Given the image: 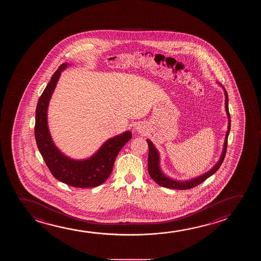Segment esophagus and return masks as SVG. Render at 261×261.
Here are the masks:
<instances>
[{"label": "esophagus", "mask_w": 261, "mask_h": 261, "mask_svg": "<svg viewBox=\"0 0 261 261\" xmlns=\"http://www.w3.org/2000/svg\"><path fill=\"white\" fill-rule=\"evenodd\" d=\"M135 130H136V132L140 134V135H144L145 133L147 132V127L143 123H139V124H137V125H136Z\"/></svg>", "instance_id": "1"}]
</instances>
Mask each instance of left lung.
I'll return each mask as SVG.
<instances>
[{
  "label": "left lung",
  "mask_w": 261,
  "mask_h": 261,
  "mask_svg": "<svg viewBox=\"0 0 261 261\" xmlns=\"http://www.w3.org/2000/svg\"><path fill=\"white\" fill-rule=\"evenodd\" d=\"M221 85L220 83H218ZM224 91V96H225V111H226L227 118H228V126H227V132L225 135V139L223 143V150L222 153L220 156L218 162L216 163V165L212 168L211 170H208L200 176H197L196 178H190V179H186V180H178L175 178H170L167 175L161 167V155L157 148L155 147L154 144L149 139H146L148 143V147H149V154H148V171L151 178L154 180L157 184H159L162 187L168 188V189H192L196 186L199 185L202 182H204L206 178L211 177L213 174L216 173L217 170L219 169L221 164L223 163L225 154H226L227 140H228V136L230 133V117L229 113V108H228V94L224 88L221 85Z\"/></svg>",
  "instance_id": "1"
}]
</instances>
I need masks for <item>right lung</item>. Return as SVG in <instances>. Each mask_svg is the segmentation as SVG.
I'll list each match as a JSON object with an SVG mask.
<instances>
[{
    "label": "right lung",
    "mask_w": 261,
    "mask_h": 261,
    "mask_svg": "<svg viewBox=\"0 0 261 261\" xmlns=\"http://www.w3.org/2000/svg\"><path fill=\"white\" fill-rule=\"evenodd\" d=\"M69 65L71 64H61L38 99L35 138L38 150L55 178L75 188H94L101 185L110 177L115 160L122 147L132 138V132L125 131L108 139L93 154L85 159H72L57 147L50 134L47 110L61 72Z\"/></svg>",
    "instance_id": "1"
}]
</instances>
